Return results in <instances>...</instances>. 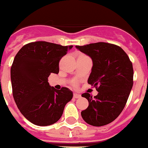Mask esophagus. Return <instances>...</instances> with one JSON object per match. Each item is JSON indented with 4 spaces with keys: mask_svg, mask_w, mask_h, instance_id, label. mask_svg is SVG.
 I'll return each instance as SVG.
<instances>
[{
    "mask_svg": "<svg viewBox=\"0 0 148 148\" xmlns=\"http://www.w3.org/2000/svg\"><path fill=\"white\" fill-rule=\"evenodd\" d=\"M73 97L74 98H79V97H81V95L79 94H77V93H74L73 94Z\"/></svg>",
    "mask_w": 148,
    "mask_h": 148,
    "instance_id": "34e87169",
    "label": "esophagus"
}]
</instances>
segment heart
<instances>
[{
	"instance_id": "heart-1",
	"label": "heart",
	"mask_w": 148,
	"mask_h": 148,
	"mask_svg": "<svg viewBox=\"0 0 148 148\" xmlns=\"http://www.w3.org/2000/svg\"><path fill=\"white\" fill-rule=\"evenodd\" d=\"M82 56H84V55H82ZM73 86H76V84H73Z\"/></svg>"
}]
</instances>
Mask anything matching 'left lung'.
Listing matches in <instances>:
<instances>
[{
	"instance_id": "8db88e82",
	"label": "left lung",
	"mask_w": 148,
	"mask_h": 148,
	"mask_svg": "<svg viewBox=\"0 0 148 148\" xmlns=\"http://www.w3.org/2000/svg\"><path fill=\"white\" fill-rule=\"evenodd\" d=\"M75 47L92 60L88 84L98 92L94 97L87 92L81 95L89 101L81 116L93 126L106 125L120 114L126 104L134 84L132 62L116 45L97 42Z\"/></svg>"
}]
</instances>
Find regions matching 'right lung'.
<instances>
[{
	"label": "right lung",
	"instance_id": "obj_1",
	"mask_svg": "<svg viewBox=\"0 0 148 148\" xmlns=\"http://www.w3.org/2000/svg\"><path fill=\"white\" fill-rule=\"evenodd\" d=\"M72 47L38 41L25 45L15 56L11 67L13 97L22 114L33 124L56 123L73 98L68 88L57 90L47 82L51 73H59L61 59Z\"/></svg>",
	"mask_w": 148,
	"mask_h": 148
}]
</instances>
